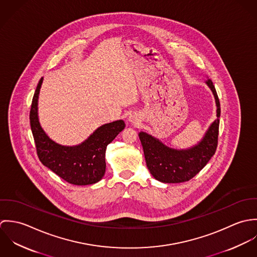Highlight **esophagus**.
<instances>
[{
	"label": "esophagus",
	"instance_id": "esophagus-1",
	"mask_svg": "<svg viewBox=\"0 0 257 257\" xmlns=\"http://www.w3.org/2000/svg\"><path fill=\"white\" fill-rule=\"evenodd\" d=\"M128 120H130L132 123H137V122H139V117H138L137 114L133 113V114H131V115L128 116Z\"/></svg>",
	"mask_w": 257,
	"mask_h": 257
}]
</instances>
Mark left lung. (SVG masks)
Returning a JSON list of instances; mask_svg holds the SVG:
<instances>
[{
    "mask_svg": "<svg viewBox=\"0 0 257 257\" xmlns=\"http://www.w3.org/2000/svg\"><path fill=\"white\" fill-rule=\"evenodd\" d=\"M206 84L212 90L216 105L217 118L210 125L202 141L188 149H174L166 147L159 140L147 133H140L147 166L152 176L163 183H181L196 176L215 154L218 147L220 125V100L211 79Z\"/></svg>",
    "mask_w": 257,
    "mask_h": 257,
    "instance_id": "left-lung-1",
    "label": "left lung"
}]
</instances>
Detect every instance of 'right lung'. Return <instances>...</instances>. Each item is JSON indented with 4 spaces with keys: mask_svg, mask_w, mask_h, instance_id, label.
Listing matches in <instances>:
<instances>
[{
    "mask_svg": "<svg viewBox=\"0 0 257 257\" xmlns=\"http://www.w3.org/2000/svg\"><path fill=\"white\" fill-rule=\"evenodd\" d=\"M43 78L38 82L30 112L31 127L37 153L41 163L60 178L73 185H90L100 181L106 171L107 146L124 128L119 119L103 124L85 142L75 147L56 144L40 126L37 115V100Z\"/></svg>",
    "mask_w": 257,
    "mask_h": 257,
    "instance_id": "obj_1",
    "label": "right lung"
}]
</instances>
